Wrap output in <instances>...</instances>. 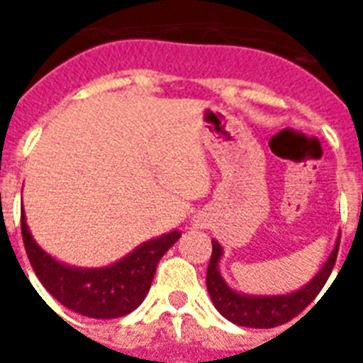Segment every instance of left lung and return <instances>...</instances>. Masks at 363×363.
Masks as SVG:
<instances>
[{"label": "left lung", "mask_w": 363, "mask_h": 363, "mask_svg": "<svg viewBox=\"0 0 363 363\" xmlns=\"http://www.w3.org/2000/svg\"><path fill=\"white\" fill-rule=\"evenodd\" d=\"M337 250L339 239L320 273L298 292L286 294V296H242V294L233 292L218 273V259L222 256V247L216 241H213V254H211L209 267H207V290H209V296L216 311L238 326H281V324L292 320L294 316H298L320 294V290L332 275L333 265L337 259Z\"/></svg>", "instance_id": "1"}]
</instances>
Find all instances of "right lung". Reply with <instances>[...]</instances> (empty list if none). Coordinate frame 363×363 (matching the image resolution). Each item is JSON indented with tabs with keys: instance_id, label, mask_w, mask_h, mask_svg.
Returning a JSON list of instances; mask_svg holds the SVG:
<instances>
[{
	"instance_id": "obj_1",
	"label": "right lung",
	"mask_w": 363,
	"mask_h": 363,
	"mask_svg": "<svg viewBox=\"0 0 363 363\" xmlns=\"http://www.w3.org/2000/svg\"><path fill=\"white\" fill-rule=\"evenodd\" d=\"M20 228L26 254L43 286L67 309L90 318H118L137 309L150 290L158 262L181 238L179 232H171L143 242L109 267L75 269L56 262L33 241L24 213Z\"/></svg>"
}]
</instances>
